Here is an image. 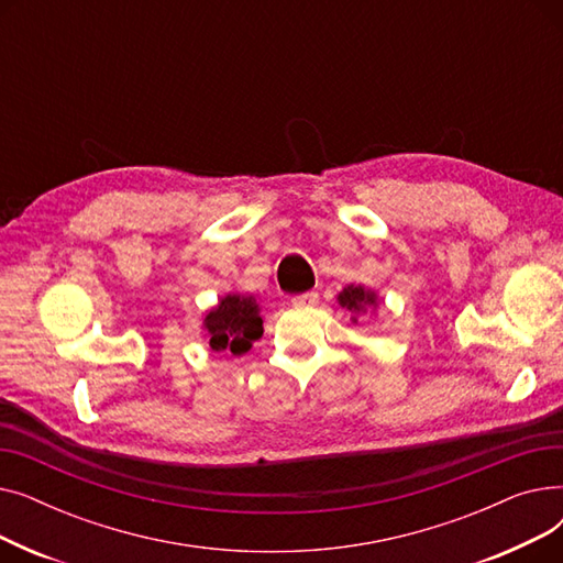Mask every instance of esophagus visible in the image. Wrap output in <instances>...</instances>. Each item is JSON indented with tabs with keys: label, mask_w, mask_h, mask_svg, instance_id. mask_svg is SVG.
I'll use <instances>...</instances> for the list:
<instances>
[{
	"label": "esophagus",
	"mask_w": 563,
	"mask_h": 563,
	"mask_svg": "<svg viewBox=\"0 0 563 563\" xmlns=\"http://www.w3.org/2000/svg\"><path fill=\"white\" fill-rule=\"evenodd\" d=\"M317 301H319L317 291H306V294H299V297H294L291 306L294 308H308V306H314Z\"/></svg>",
	"instance_id": "obj_1"
}]
</instances>
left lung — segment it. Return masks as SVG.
Listing matches in <instances>:
<instances>
[{"label":"left lung","instance_id":"1","mask_svg":"<svg viewBox=\"0 0 563 563\" xmlns=\"http://www.w3.org/2000/svg\"><path fill=\"white\" fill-rule=\"evenodd\" d=\"M338 303L351 312L353 323H358V319L363 314H369V317L374 314V319H376L378 294L365 285H346L338 294Z\"/></svg>","mask_w":563,"mask_h":563}]
</instances>
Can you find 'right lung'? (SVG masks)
Returning a JSON list of instances; mask_svg holds the SVG:
<instances>
[{
  "label": "right lung",
  "instance_id": "1",
  "mask_svg": "<svg viewBox=\"0 0 563 563\" xmlns=\"http://www.w3.org/2000/svg\"><path fill=\"white\" fill-rule=\"evenodd\" d=\"M262 308L253 294L228 291L219 303L202 314V331L210 338L212 351H230L244 356L262 335Z\"/></svg>",
  "mask_w": 563,
  "mask_h": 563
}]
</instances>
